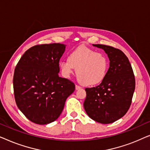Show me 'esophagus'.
Masks as SVG:
<instances>
[{
	"instance_id": "obj_1",
	"label": "esophagus",
	"mask_w": 150,
	"mask_h": 150,
	"mask_svg": "<svg viewBox=\"0 0 150 150\" xmlns=\"http://www.w3.org/2000/svg\"><path fill=\"white\" fill-rule=\"evenodd\" d=\"M81 89V87H80V86H79V85H76V90H79V89Z\"/></svg>"
}]
</instances>
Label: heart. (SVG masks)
Masks as SVG:
<instances>
[{
	"mask_svg": "<svg viewBox=\"0 0 150 150\" xmlns=\"http://www.w3.org/2000/svg\"><path fill=\"white\" fill-rule=\"evenodd\" d=\"M63 76L69 78L76 68L80 83L93 86L101 83L107 73L108 59L105 54L85 46H79L69 53L68 60L59 63Z\"/></svg>",
	"mask_w": 150,
	"mask_h": 150,
	"instance_id": "b5f03b06",
	"label": "heart"
}]
</instances>
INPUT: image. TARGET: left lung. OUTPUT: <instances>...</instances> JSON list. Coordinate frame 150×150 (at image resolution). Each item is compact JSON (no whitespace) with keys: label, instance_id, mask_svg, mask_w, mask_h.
I'll return each mask as SVG.
<instances>
[{"label":"left lung","instance_id":"8db88e82","mask_svg":"<svg viewBox=\"0 0 150 150\" xmlns=\"http://www.w3.org/2000/svg\"><path fill=\"white\" fill-rule=\"evenodd\" d=\"M109 59V68L102 83L86 88L83 106L88 116L101 124H111L122 118L130 108L135 89V79L128 57L119 49L102 44Z\"/></svg>","mask_w":150,"mask_h":150}]
</instances>
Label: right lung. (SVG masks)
<instances>
[{
  "label": "right lung",
  "instance_id": "obj_1",
  "mask_svg": "<svg viewBox=\"0 0 150 150\" xmlns=\"http://www.w3.org/2000/svg\"><path fill=\"white\" fill-rule=\"evenodd\" d=\"M65 45H37L24 52L16 65L13 91L16 104L30 122L40 125L60 116L75 85L59 76V60Z\"/></svg>",
  "mask_w": 150,
  "mask_h": 150
}]
</instances>
